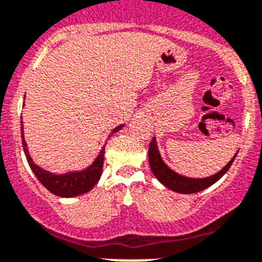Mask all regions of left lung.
<instances>
[{"label": "left lung", "mask_w": 262, "mask_h": 262, "mask_svg": "<svg viewBox=\"0 0 262 262\" xmlns=\"http://www.w3.org/2000/svg\"><path fill=\"white\" fill-rule=\"evenodd\" d=\"M237 155V154H236ZM236 155L232 158V160L225 165L224 168L219 171L217 173L209 176V178H203V179H193V178H187V176L179 175L175 171H172L168 165L163 162L162 156L159 154L158 146H156V139L154 138L149 143L148 148V160H149V167H151V171L155 175V178L158 179L159 182L162 183L164 187H167L168 189L173 192H178V193H196V192H200L203 189L211 187L212 184L217 182L219 179H221L223 176L227 173V171L231 168L232 163H233Z\"/></svg>", "instance_id": "obj_1"}]
</instances>
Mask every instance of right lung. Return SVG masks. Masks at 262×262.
Instances as JSON below:
<instances>
[{"instance_id": "right-lung-1", "label": "right lung", "mask_w": 262, "mask_h": 262, "mask_svg": "<svg viewBox=\"0 0 262 262\" xmlns=\"http://www.w3.org/2000/svg\"><path fill=\"white\" fill-rule=\"evenodd\" d=\"M22 123L24 122L21 119L22 147H24L25 155H26V159H28L29 165H30L31 171L34 172V175L39 180V183L43 185L45 188L49 189L51 193L61 196V198H74V196L83 195V193L89 192L94 185L99 182L100 175H102V168H103L104 147H102L99 155L94 160L93 164L89 165L87 168L82 169V171H73L57 175V173H53V172H49L46 169L41 168V167H38L33 162V159H31L30 154L28 151L26 142H25L24 124ZM123 126L124 124H120V126L115 127L113 129V134L116 133V131H119Z\"/></svg>"}]
</instances>
